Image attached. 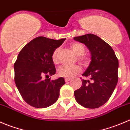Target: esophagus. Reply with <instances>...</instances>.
I'll use <instances>...</instances> for the list:
<instances>
[{
    "label": "esophagus",
    "mask_w": 130,
    "mask_h": 130,
    "mask_svg": "<svg viewBox=\"0 0 130 130\" xmlns=\"http://www.w3.org/2000/svg\"><path fill=\"white\" fill-rule=\"evenodd\" d=\"M71 80V78H65V82H68Z\"/></svg>",
    "instance_id": "34e87169"
}]
</instances>
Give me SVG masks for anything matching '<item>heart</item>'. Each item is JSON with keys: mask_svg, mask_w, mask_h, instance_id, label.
Instances as JSON below:
<instances>
[{"mask_svg": "<svg viewBox=\"0 0 130 130\" xmlns=\"http://www.w3.org/2000/svg\"><path fill=\"white\" fill-rule=\"evenodd\" d=\"M71 48L73 50V52L75 53L76 55L79 56L78 59L80 62L83 63L84 64H87L89 62V58L87 56H83L85 51V47L79 43H74L71 45ZM60 47L56 48L54 51L52 55V59L54 63L58 62V55L60 52ZM81 67L78 65L74 66H68V65H62L57 70L58 75L61 77L64 78H71L74 76L76 74L79 73L81 71Z\"/></svg>", "mask_w": 130, "mask_h": 130, "instance_id": "heart-1", "label": "heart"}]
</instances>
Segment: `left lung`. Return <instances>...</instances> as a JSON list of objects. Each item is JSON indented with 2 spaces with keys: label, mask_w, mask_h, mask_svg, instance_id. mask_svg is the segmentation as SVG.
Listing matches in <instances>:
<instances>
[{
  "label": "left lung",
  "mask_w": 130,
  "mask_h": 130,
  "mask_svg": "<svg viewBox=\"0 0 130 130\" xmlns=\"http://www.w3.org/2000/svg\"><path fill=\"white\" fill-rule=\"evenodd\" d=\"M73 39L85 45L91 54L90 63L82 74L90 79H82V86L74 92L75 99L86 108H98L107 102L118 83V59L112 47L95 35Z\"/></svg>",
  "instance_id": "left-lung-1"
}]
</instances>
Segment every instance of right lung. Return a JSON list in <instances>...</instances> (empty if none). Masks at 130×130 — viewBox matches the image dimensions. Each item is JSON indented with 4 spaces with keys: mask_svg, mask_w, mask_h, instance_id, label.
Wrapping results in <instances>:
<instances>
[{
    "mask_svg": "<svg viewBox=\"0 0 130 130\" xmlns=\"http://www.w3.org/2000/svg\"><path fill=\"white\" fill-rule=\"evenodd\" d=\"M65 40L37 37L19 53L14 65L15 83L24 101L30 106L45 108L58 99L60 89L65 84L64 78L51 80L49 76L56 72L52 53Z\"/></svg>",
    "mask_w": 130,
    "mask_h": 130,
    "instance_id": "obj_1",
    "label": "right lung"
}]
</instances>
